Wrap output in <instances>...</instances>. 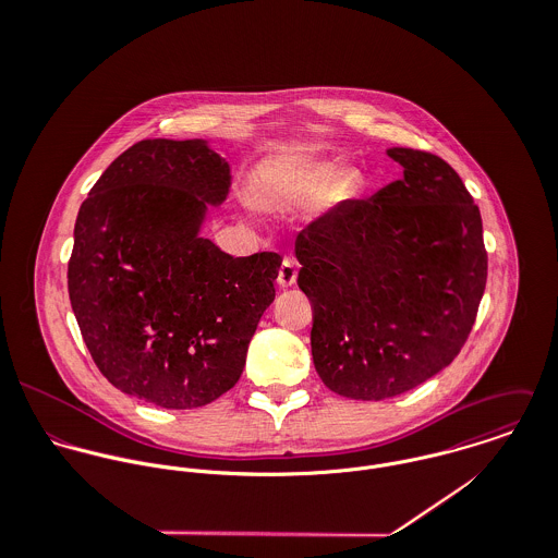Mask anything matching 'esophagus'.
<instances>
[{"instance_id": "34e87169", "label": "esophagus", "mask_w": 558, "mask_h": 558, "mask_svg": "<svg viewBox=\"0 0 558 558\" xmlns=\"http://www.w3.org/2000/svg\"><path fill=\"white\" fill-rule=\"evenodd\" d=\"M296 277H299V268H296L294 259L286 257V259L281 262V268H279V275H277V283H279L281 288H292V286L296 283Z\"/></svg>"}]
</instances>
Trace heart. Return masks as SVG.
Returning a JSON list of instances; mask_svg holds the SVG:
<instances>
[{
    "mask_svg": "<svg viewBox=\"0 0 558 558\" xmlns=\"http://www.w3.org/2000/svg\"><path fill=\"white\" fill-rule=\"evenodd\" d=\"M343 180V173L339 167L335 165H307V167H299L288 171L281 180H279V193L286 199H310V197H318L322 193H328L332 189H337Z\"/></svg>",
    "mask_w": 558,
    "mask_h": 558,
    "instance_id": "heart-1",
    "label": "heart"
}]
</instances>
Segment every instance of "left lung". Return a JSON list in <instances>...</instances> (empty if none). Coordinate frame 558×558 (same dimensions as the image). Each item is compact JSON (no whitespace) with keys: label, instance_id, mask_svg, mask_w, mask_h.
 <instances>
[{"label":"left lung","instance_id":"obj_1","mask_svg":"<svg viewBox=\"0 0 558 558\" xmlns=\"http://www.w3.org/2000/svg\"><path fill=\"white\" fill-rule=\"evenodd\" d=\"M403 175L348 199L296 239L299 288L314 307L322 383L350 399L401 396L466 343L487 279L478 208L456 169L391 148Z\"/></svg>","mask_w":558,"mask_h":558}]
</instances>
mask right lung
I'll list each match as a JSON object with an SVG mask.
<instances>
[{
  "label": "right lung",
  "instance_id": "right-lung-1",
  "mask_svg": "<svg viewBox=\"0 0 558 558\" xmlns=\"http://www.w3.org/2000/svg\"><path fill=\"white\" fill-rule=\"evenodd\" d=\"M230 184L208 142L144 140L81 204L71 305L96 367L122 393L184 410L239 383L281 255L232 257L199 234Z\"/></svg>",
  "mask_w": 558,
  "mask_h": 558
}]
</instances>
